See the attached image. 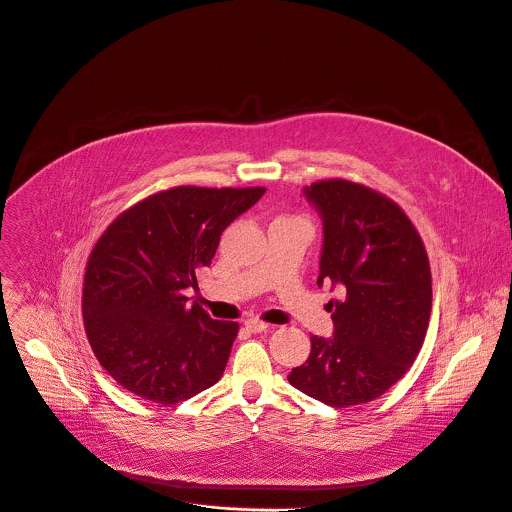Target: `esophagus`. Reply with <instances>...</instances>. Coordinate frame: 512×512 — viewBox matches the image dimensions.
<instances>
[{"label":"esophagus","instance_id":"obj_1","mask_svg":"<svg viewBox=\"0 0 512 512\" xmlns=\"http://www.w3.org/2000/svg\"><path fill=\"white\" fill-rule=\"evenodd\" d=\"M245 326L251 330V332H265L267 328H269V324L267 322H263V320H259V318H249L247 322H245Z\"/></svg>","mask_w":512,"mask_h":512}]
</instances>
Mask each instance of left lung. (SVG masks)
Masks as SVG:
<instances>
[{
    "label": "left lung",
    "instance_id": "1",
    "mask_svg": "<svg viewBox=\"0 0 512 512\" xmlns=\"http://www.w3.org/2000/svg\"><path fill=\"white\" fill-rule=\"evenodd\" d=\"M324 223L320 277L344 287L328 304L334 338L312 336V350L287 381L332 405L369 403L413 364L431 314L425 245L389 196L342 178L306 188Z\"/></svg>",
    "mask_w": 512,
    "mask_h": 512
}]
</instances>
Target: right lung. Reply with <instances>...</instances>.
I'll list each match as a JSON object with an SVG mask.
<instances>
[{
    "instance_id": "1",
    "label": "right lung",
    "mask_w": 512,
    "mask_h": 512,
    "mask_svg": "<svg viewBox=\"0 0 512 512\" xmlns=\"http://www.w3.org/2000/svg\"><path fill=\"white\" fill-rule=\"evenodd\" d=\"M265 188L176 186L123 210L95 243L83 320L101 367L125 391L176 405L223 377L237 322L212 320L198 289L223 231Z\"/></svg>"
}]
</instances>
